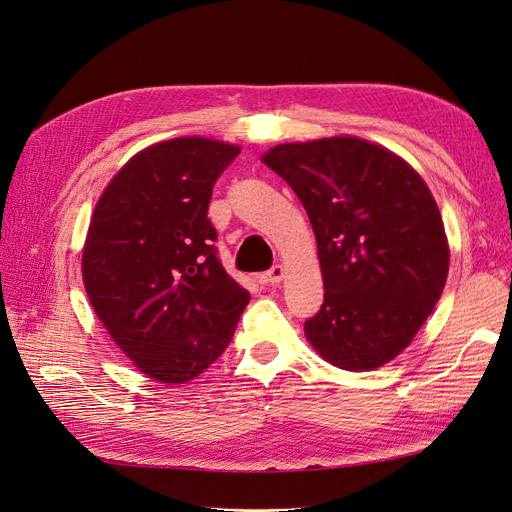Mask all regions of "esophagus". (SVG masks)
<instances>
[{
	"label": "esophagus",
	"instance_id": "1",
	"mask_svg": "<svg viewBox=\"0 0 512 512\" xmlns=\"http://www.w3.org/2000/svg\"><path fill=\"white\" fill-rule=\"evenodd\" d=\"M261 278H263V282H268V285H278V282L285 278V268L276 263V266H272Z\"/></svg>",
	"mask_w": 512,
	"mask_h": 512
}]
</instances>
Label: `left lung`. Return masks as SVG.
Returning <instances> with one entry per match:
<instances>
[{
	"mask_svg": "<svg viewBox=\"0 0 512 512\" xmlns=\"http://www.w3.org/2000/svg\"><path fill=\"white\" fill-rule=\"evenodd\" d=\"M266 162L310 217L325 301L306 337L331 365L371 371L401 354L437 304L449 246L428 185L356 137L272 147Z\"/></svg>",
	"mask_w": 512,
	"mask_h": 512,
	"instance_id": "left-lung-1",
	"label": "left lung"
}]
</instances>
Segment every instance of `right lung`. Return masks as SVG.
Wrapping results in <instances>:
<instances>
[{"label":"right lung","instance_id":"1","mask_svg":"<svg viewBox=\"0 0 512 512\" xmlns=\"http://www.w3.org/2000/svg\"><path fill=\"white\" fill-rule=\"evenodd\" d=\"M240 147L202 137L151 145L109 181L82 255L90 306L139 371L185 384L230 346L249 291L225 272L208 221Z\"/></svg>","mask_w":512,"mask_h":512}]
</instances>
